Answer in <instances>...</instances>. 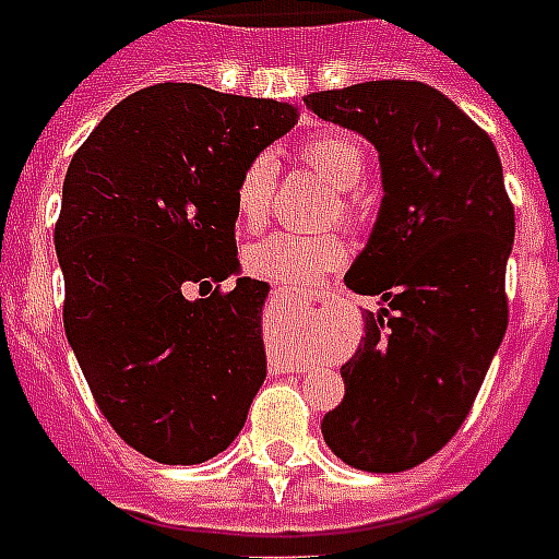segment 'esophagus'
I'll return each mask as SVG.
<instances>
[{
  "label": "esophagus",
  "instance_id": "obj_1",
  "mask_svg": "<svg viewBox=\"0 0 559 559\" xmlns=\"http://www.w3.org/2000/svg\"><path fill=\"white\" fill-rule=\"evenodd\" d=\"M272 301L281 304V307L298 309V312H307V309H309L307 298H304L301 293H295V289H287V287L272 289ZM275 367H278V364H275ZM281 369H287V367H281ZM275 372H278V369H275Z\"/></svg>",
  "mask_w": 559,
  "mask_h": 559
}]
</instances>
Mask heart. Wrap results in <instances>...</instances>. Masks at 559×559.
I'll use <instances>...</instances> for the list:
<instances>
[{"instance_id":"heart-1","label":"heart","mask_w":559,"mask_h":559,"mask_svg":"<svg viewBox=\"0 0 559 559\" xmlns=\"http://www.w3.org/2000/svg\"><path fill=\"white\" fill-rule=\"evenodd\" d=\"M298 156L330 181L341 192L337 210L344 218H358L360 204L349 190L360 185V178L367 173V153L352 135L346 133H323L309 135L307 142L298 147ZM272 199V162L266 156L252 158L236 185V213L243 227H261L270 213ZM346 241L335 233L323 236H301V233H272L261 238L247 250L243 261L247 270L258 278L278 284V287L301 289L316 284L321 275L337 270L346 261Z\"/></svg>"}]
</instances>
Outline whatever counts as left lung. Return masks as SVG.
I'll return each instance as SVG.
<instances>
[{
  "label": "left lung",
  "instance_id": "8db88e82",
  "mask_svg": "<svg viewBox=\"0 0 559 559\" xmlns=\"http://www.w3.org/2000/svg\"><path fill=\"white\" fill-rule=\"evenodd\" d=\"M304 105L372 142L383 181L344 278L383 307L341 367L346 392L323 415V440L352 468L406 472L454 438L503 344L514 243L503 164L486 130L424 82L352 84Z\"/></svg>",
  "mask_w": 559,
  "mask_h": 559
}]
</instances>
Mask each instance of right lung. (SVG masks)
Instances as JSON below:
<instances>
[{
  "label": "right lung",
  "instance_id": "1",
  "mask_svg": "<svg viewBox=\"0 0 559 559\" xmlns=\"http://www.w3.org/2000/svg\"><path fill=\"white\" fill-rule=\"evenodd\" d=\"M295 121L287 102L164 82L112 107L70 162L53 233L64 335L102 415L150 461L224 452L264 383L270 287L218 284L241 272L238 176Z\"/></svg>",
  "mask_w": 559,
  "mask_h": 559
}]
</instances>
